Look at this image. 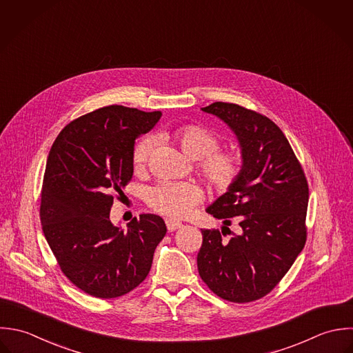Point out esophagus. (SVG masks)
I'll use <instances>...</instances> for the list:
<instances>
[{
	"instance_id": "1",
	"label": "esophagus",
	"mask_w": 353,
	"mask_h": 353,
	"mask_svg": "<svg viewBox=\"0 0 353 353\" xmlns=\"http://www.w3.org/2000/svg\"><path fill=\"white\" fill-rule=\"evenodd\" d=\"M165 225H167L168 232H175V230H178V229L182 228V223L175 222V221H171V219H167V221H165Z\"/></svg>"
}]
</instances>
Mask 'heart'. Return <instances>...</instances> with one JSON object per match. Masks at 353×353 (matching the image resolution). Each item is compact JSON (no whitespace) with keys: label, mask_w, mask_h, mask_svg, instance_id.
<instances>
[{"label":"heart","mask_w":353,"mask_h":353,"mask_svg":"<svg viewBox=\"0 0 353 353\" xmlns=\"http://www.w3.org/2000/svg\"><path fill=\"white\" fill-rule=\"evenodd\" d=\"M168 138L192 160H197V170L208 186L218 192H229L242 171V156L236 150H218L219 137L199 124H185L168 134ZM153 149L150 138L141 139L132 150V164L142 168L149 161ZM203 199L200 188L192 183L164 182L153 188L146 197L148 205L168 218L182 219L190 215Z\"/></svg>","instance_id":"obj_1"}]
</instances>
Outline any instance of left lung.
<instances>
[{"mask_svg":"<svg viewBox=\"0 0 353 353\" xmlns=\"http://www.w3.org/2000/svg\"><path fill=\"white\" fill-rule=\"evenodd\" d=\"M235 134L242 171L233 188L207 212L240 226L230 240L201 230L197 254L201 279L219 297L249 303L268 294L305 245L308 183L289 141L271 119L230 103L201 108ZM232 234V233H231Z\"/></svg>","mask_w":353,"mask_h":353,"instance_id":"obj_1","label":"left lung"}]
</instances>
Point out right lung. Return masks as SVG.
Instances as JSON below:
<instances>
[{
  "instance_id": "1",
  "label": "right lung",
  "mask_w": 353,
  "mask_h": 353,
  "mask_svg": "<svg viewBox=\"0 0 353 353\" xmlns=\"http://www.w3.org/2000/svg\"><path fill=\"white\" fill-rule=\"evenodd\" d=\"M160 118V111L104 107L67 124L49 152L42 230L63 274L90 296L115 299L135 289L167 233L153 214L134 218L125 232L110 219L114 193L132 176L135 139Z\"/></svg>"
}]
</instances>
